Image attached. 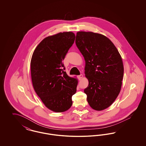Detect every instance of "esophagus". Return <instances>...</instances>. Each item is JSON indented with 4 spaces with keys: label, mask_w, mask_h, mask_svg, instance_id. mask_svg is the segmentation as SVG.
Masks as SVG:
<instances>
[{
    "label": "esophagus",
    "mask_w": 146,
    "mask_h": 146,
    "mask_svg": "<svg viewBox=\"0 0 146 146\" xmlns=\"http://www.w3.org/2000/svg\"><path fill=\"white\" fill-rule=\"evenodd\" d=\"M83 78V74H80V75L78 76V78H79V80H81Z\"/></svg>",
    "instance_id": "obj_1"
}]
</instances>
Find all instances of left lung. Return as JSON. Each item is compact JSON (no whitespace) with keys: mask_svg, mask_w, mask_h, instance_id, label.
I'll return each instance as SVG.
<instances>
[{"mask_svg":"<svg viewBox=\"0 0 146 146\" xmlns=\"http://www.w3.org/2000/svg\"><path fill=\"white\" fill-rule=\"evenodd\" d=\"M76 43L85 61L88 86L84 92L91 107L102 111L115 100L121 90L124 66L121 55L111 40L92 32H78Z\"/></svg>","mask_w":146,"mask_h":146,"instance_id":"left-lung-1","label":"left lung"}]
</instances>
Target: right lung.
<instances>
[{
    "mask_svg": "<svg viewBox=\"0 0 146 146\" xmlns=\"http://www.w3.org/2000/svg\"><path fill=\"white\" fill-rule=\"evenodd\" d=\"M72 32L58 33L44 38L36 47L31 61L33 86L44 105L52 111L69 110L76 94L78 79L69 76L63 61L73 44Z\"/></svg>",
    "mask_w": 146,
    "mask_h": 146,
    "instance_id": "1",
    "label": "right lung"
}]
</instances>
